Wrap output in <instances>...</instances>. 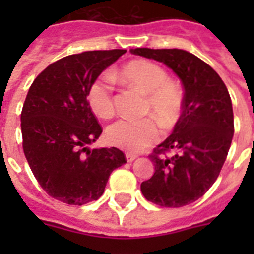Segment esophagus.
Listing matches in <instances>:
<instances>
[{"label": "esophagus", "instance_id": "1", "mask_svg": "<svg viewBox=\"0 0 254 254\" xmlns=\"http://www.w3.org/2000/svg\"><path fill=\"white\" fill-rule=\"evenodd\" d=\"M125 157H127V162H133V161L137 158V155L133 154V153H127V154H125Z\"/></svg>", "mask_w": 254, "mask_h": 254}]
</instances>
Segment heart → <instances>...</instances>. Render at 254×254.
<instances>
[{"label":"heart","instance_id":"heart-1","mask_svg":"<svg viewBox=\"0 0 254 254\" xmlns=\"http://www.w3.org/2000/svg\"><path fill=\"white\" fill-rule=\"evenodd\" d=\"M119 77L127 85L145 95L142 111L150 113L163 127H171L181 115V89L169 80V75L161 65L139 59L123 65ZM88 105L100 119H111L115 115L113 87L109 76L99 77L88 89ZM159 137L158 124L153 117L139 120L121 119L112 124L107 130V138L113 146L127 151H141Z\"/></svg>","mask_w":254,"mask_h":254}]
</instances>
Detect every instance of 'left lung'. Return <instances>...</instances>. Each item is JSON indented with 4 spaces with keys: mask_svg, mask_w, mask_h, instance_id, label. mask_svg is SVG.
I'll return each instance as SVG.
<instances>
[{
    "mask_svg": "<svg viewBox=\"0 0 254 254\" xmlns=\"http://www.w3.org/2000/svg\"><path fill=\"white\" fill-rule=\"evenodd\" d=\"M130 53L167 65L185 88L181 117L173 133L149 155L154 174L141 183L143 196L151 203L183 207L208 191L228 155L235 131L228 89L212 67L189 51L131 49Z\"/></svg>",
    "mask_w": 254,
    "mask_h": 254,
    "instance_id": "left-lung-1",
    "label": "left lung"
}]
</instances>
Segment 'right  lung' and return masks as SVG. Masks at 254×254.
<instances>
[{"instance_id":"right-lung-1","label":"right lung","mask_w":254,"mask_h":254,"mask_svg":"<svg viewBox=\"0 0 254 254\" xmlns=\"http://www.w3.org/2000/svg\"><path fill=\"white\" fill-rule=\"evenodd\" d=\"M127 50L85 51L62 58L30 87L21 113L23 153L41 187L67 204L103 195L109 175L127 163L117 147L89 149L101 127L88 105V89Z\"/></svg>"}]
</instances>
